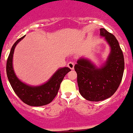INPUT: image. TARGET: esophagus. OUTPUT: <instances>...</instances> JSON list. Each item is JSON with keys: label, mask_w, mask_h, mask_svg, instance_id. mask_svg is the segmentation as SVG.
Instances as JSON below:
<instances>
[{"label": "esophagus", "mask_w": 133, "mask_h": 133, "mask_svg": "<svg viewBox=\"0 0 133 133\" xmlns=\"http://www.w3.org/2000/svg\"><path fill=\"white\" fill-rule=\"evenodd\" d=\"M68 66L69 68H70L71 70H74V63L73 61H70L68 63Z\"/></svg>", "instance_id": "esophagus-1"}]
</instances>
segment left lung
I'll return each mask as SVG.
<instances>
[{"label": "left lung", "mask_w": 133, "mask_h": 133, "mask_svg": "<svg viewBox=\"0 0 133 133\" xmlns=\"http://www.w3.org/2000/svg\"><path fill=\"white\" fill-rule=\"evenodd\" d=\"M110 47L106 61L98 68L86 58H80L74 65L80 95L88 101H100L110 97L117 91L123 76L124 59L118 41L105 28L100 29Z\"/></svg>", "instance_id": "obj_1"}]
</instances>
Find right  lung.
Returning a JSON list of instances; mask_svg holds the SVG:
<instances>
[{"mask_svg":"<svg viewBox=\"0 0 133 133\" xmlns=\"http://www.w3.org/2000/svg\"><path fill=\"white\" fill-rule=\"evenodd\" d=\"M24 37L18 39L12 46L6 62V75L13 91L23 103L30 106L45 105L54 99L63 78L71 70L68 67L58 69L47 82L39 86H30L22 82L13 70V57L15 46Z\"/></svg>","mask_w":133,"mask_h":133,"instance_id":"right-lung-1","label":"right lung"}]
</instances>
